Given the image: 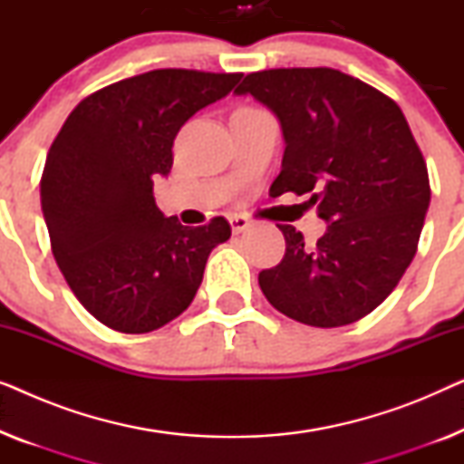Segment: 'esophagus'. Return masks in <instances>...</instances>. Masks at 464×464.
<instances>
[{"label":"esophagus","instance_id":"esophagus-1","mask_svg":"<svg viewBox=\"0 0 464 464\" xmlns=\"http://www.w3.org/2000/svg\"><path fill=\"white\" fill-rule=\"evenodd\" d=\"M230 226H232V232L234 234H240L245 232L246 227L251 226V221L245 218V215H230Z\"/></svg>","mask_w":464,"mask_h":464}]
</instances>
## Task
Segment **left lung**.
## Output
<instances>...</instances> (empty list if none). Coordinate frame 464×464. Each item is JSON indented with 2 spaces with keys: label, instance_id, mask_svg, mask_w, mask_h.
<instances>
[{
  "label": "left lung",
  "instance_id": "1",
  "mask_svg": "<svg viewBox=\"0 0 464 464\" xmlns=\"http://www.w3.org/2000/svg\"><path fill=\"white\" fill-rule=\"evenodd\" d=\"M251 94L281 122L285 154L270 196L308 194L327 230L316 245L294 226L281 264L259 272L278 313L340 327L378 308L416 256L430 202L427 162L395 101L329 67L249 73Z\"/></svg>",
  "mask_w": 464,
  "mask_h": 464
}]
</instances>
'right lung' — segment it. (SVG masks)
Instances as JSON below:
<instances>
[{
	"label": "right lung",
	"instance_id": "obj_1",
	"mask_svg": "<svg viewBox=\"0 0 464 464\" xmlns=\"http://www.w3.org/2000/svg\"><path fill=\"white\" fill-rule=\"evenodd\" d=\"M240 73L154 69L88 94L50 145L40 181L50 246L73 295L122 334L167 325L192 304L205 266L230 238L224 218H164L154 179L173 167L177 132L224 99Z\"/></svg>",
	"mask_w": 464,
	"mask_h": 464
}]
</instances>
